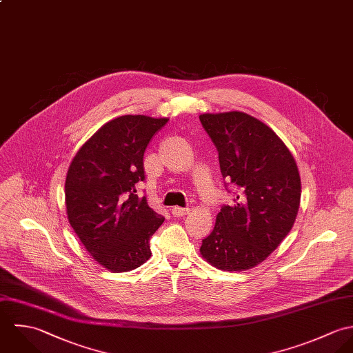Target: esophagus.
Instances as JSON below:
<instances>
[{
  "label": "esophagus",
  "instance_id": "esophagus-1",
  "mask_svg": "<svg viewBox=\"0 0 353 353\" xmlns=\"http://www.w3.org/2000/svg\"><path fill=\"white\" fill-rule=\"evenodd\" d=\"M188 212H190L188 208H173V209H172V214H173L174 216H183V215H185V214H188Z\"/></svg>",
  "mask_w": 353,
  "mask_h": 353
}]
</instances>
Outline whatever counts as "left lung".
<instances>
[{
	"instance_id": "8db88e82",
	"label": "left lung",
	"mask_w": 353,
	"mask_h": 353,
	"mask_svg": "<svg viewBox=\"0 0 353 353\" xmlns=\"http://www.w3.org/2000/svg\"><path fill=\"white\" fill-rule=\"evenodd\" d=\"M218 151L233 205H223L201 254L214 268L241 272L263 262L290 232L301 184L293 155L262 121L243 112L201 114Z\"/></svg>"
}]
</instances>
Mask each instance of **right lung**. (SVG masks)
<instances>
[{
	"label": "right lung",
	"instance_id": "add662e5",
	"mask_svg": "<svg viewBox=\"0 0 353 353\" xmlns=\"http://www.w3.org/2000/svg\"><path fill=\"white\" fill-rule=\"evenodd\" d=\"M168 119L121 116L101 127L68 169V219L81 244L103 268L120 273L143 265L163 216L137 194L145 180L143 157Z\"/></svg>",
	"mask_w": 353,
	"mask_h": 353
}]
</instances>
